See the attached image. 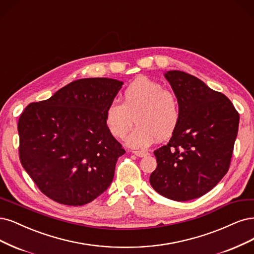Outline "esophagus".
<instances>
[{
  "mask_svg": "<svg viewBox=\"0 0 254 254\" xmlns=\"http://www.w3.org/2000/svg\"><path fill=\"white\" fill-rule=\"evenodd\" d=\"M133 154H135L136 156L138 157H144L146 155H148V152L147 151H139V150H135V151H132Z\"/></svg>",
  "mask_w": 254,
  "mask_h": 254,
  "instance_id": "obj_1",
  "label": "esophagus"
}]
</instances>
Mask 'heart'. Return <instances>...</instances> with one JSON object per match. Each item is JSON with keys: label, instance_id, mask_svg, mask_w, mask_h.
I'll list each match as a JSON object with an SVG mask.
<instances>
[{"label": "heart", "instance_id": "obj_1", "mask_svg": "<svg viewBox=\"0 0 254 254\" xmlns=\"http://www.w3.org/2000/svg\"><path fill=\"white\" fill-rule=\"evenodd\" d=\"M133 118L137 126L126 143L144 149L159 138L166 139L176 132L181 119L179 101L161 83L139 76L126 86L122 104L111 102L104 110L105 125L116 138L127 135Z\"/></svg>", "mask_w": 254, "mask_h": 254}]
</instances>
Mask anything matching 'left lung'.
Returning a JSON list of instances; mask_svg holds the SVG:
<instances>
[{
  "label": "left lung",
  "mask_w": 254,
  "mask_h": 254,
  "mask_svg": "<svg viewBox=\"0 0 254 254\" xmlns=\"http://www.w3.org/2000/svg\"><path fill=\"white\" fill-rule=\"evenodd\" d=\"M165 77L180 104L181 119L167 145L154 151L149 182L161 195L186 202L206 194L230 166L240 116L231 101L180 70Z\"/></svg>",
  "instance_id": "left-lung-1"
}]
</instances>
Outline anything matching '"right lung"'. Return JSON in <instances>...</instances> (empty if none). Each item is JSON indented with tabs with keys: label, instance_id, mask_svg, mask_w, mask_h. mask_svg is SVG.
<instances>
[{
	"label": "right lung",
	"instance_id": "1",
	"mask_svg": "<svg viewBox=\"0 0 254 254\" xmlns=\"http://www.w3.org/2000/svg\"><path fill=\"white\" fill-rule=\"evenodd\" d=\"M123 84L108 77L81 78L22 112L21 164L55 202L82 206L110 186L125 150L109 133L104 110Z\"/></svg>",
	"mask_w": 254,
	"mask_h": 254
}]
</instances>
